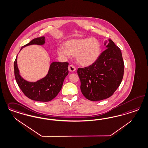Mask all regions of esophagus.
I'll use <instances>...</instances> for the list:
<instances>
[{"mask_svg": "<svg viewBox=\"0 0 148 148\" xmlns=\"http://www.w3.org/2000/svg\"><path fill=\"white\" fill-rule=\"evenodd\" d=\"M69 71L70 72H74L76 71V67L74 66L73 65H70L69 66Z\"/></svg>", "mask_w": 148, "mask_h": 148, "instance_id": "obj_1", "label": "esophagus"}]
</instances>
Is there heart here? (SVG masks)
<instances>
[{
  "instance_id": "heart-1",
  "label": "heart",
  "mask_w": 148,
  "mask_h": 148,
  "mask_svg": "<svg viewBox=\"0 0 148 148\" xmlns=\"http://www.w3.org/2000/svg\"><path fill=\"white\" fill-rule=\"evenodd\" d=\"M65 46L58 48V55L64 58L76 56L77 62L82 66L92 65L101 53L100 42L95 38L73 39L66 42Z\"/></svg>"
}]
</instances>
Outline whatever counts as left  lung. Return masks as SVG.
<instances>
[{
  "label": "left lung",
  "instance_id": "8db88e82",
  "mask_svg": "<svg viewBox=\"0 0 148 148\" xmlns=\"http://www.w3.org/2000/svg\"><path fill=\"white\" fill-rule=\"evenodd\" d=\"M106 49L96 62L77 70L84 96L92 101L106 99L119 86L124 76V64L120 49L114 42L105 41Z\"/></svg>",
  "mask_w": 148,
  "mask_h": 148
}]
</instances>
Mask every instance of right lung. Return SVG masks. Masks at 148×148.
I'll return each instance as SVG.
<instances>
[{
	"mask_svg": "<svg viewBox=\"0 0 148 148\" xmlns=\"http://www.w3.org/2000/svg\"><path fill=\"white\" fill-rule=\"evenodd\" d=\"M45 37L34 38L22 47L19 52L25 47L30 45H43ZM17 56L14 62V76L18 86L24 95L32 100L41 102L51 101L61 90L65 78L69 73L66 62H54L50 66L47 75L36 82L27 81L20 75L17 66Z\"/></svg>",
	"mask_w": 148,
	"mask_h": 148,
	"instance_id": "1",
	"label": "right lung"
}]
</instances>
